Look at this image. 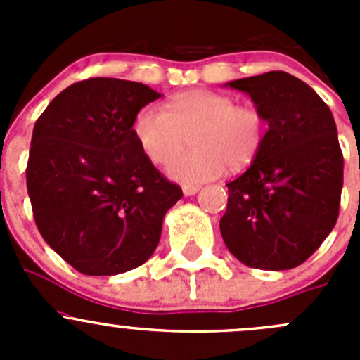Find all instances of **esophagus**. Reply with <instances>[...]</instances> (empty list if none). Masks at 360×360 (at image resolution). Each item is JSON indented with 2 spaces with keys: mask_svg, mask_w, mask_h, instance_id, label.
Here are the masks:
<instances>
[{
  "mask_svg": "<svg viewBox=\"0 0 360 360\" xmlns=\"http://www.w3.org/2000/svg\"><path fill=\"white\" fill-rule=\"evenodd\" d=\"M198 190H200V186H198V184H184L183 186V193L186 195V197H191V195L198 193Z\"/></svg>",
  "mask_w": 360,
  "mask_h": 360,
  "instance_id": "1",
  "label": "esophagus"
}]
</instances>
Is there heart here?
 <instances>
[{"label": "heart", "instance_id": "heart-1", "mask_svg": "<svg viewBox=\"0 0 360 360\" xmlns=\"http://www.w3.org/2000/svg\"><path fill=\"white\" fill-rule=\"evenodd\" d=\"M134 136L153 163L163 165L183 150L191 136L193 150L167 167L172 179L186 184L219 177L226 165L240 170L263 148L266 120L250 104L212 90H190L169 101L167 110L146 106L134 120Z\"/></svg>", "mask_w": 360, "mask_h": 360}]
</instances>
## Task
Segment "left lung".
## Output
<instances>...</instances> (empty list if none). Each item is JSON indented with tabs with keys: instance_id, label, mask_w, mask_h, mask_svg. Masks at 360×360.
I'll use <instances>...</instances> for the list:
<instances>
[{
	"instance_id": "8db88e82",
	"label": "left lung",
	"mask_w": 360,
	"mask_h": 360,
	"mask_svg": "<svg viewBox=\"0 0 360 360\" xmlns=\"http://www.w3.org/2000/svg\"><path fill=\"white\" fill-rule=\"evenodd\" d=\"M268 122L263 148L228 186L219 228L228 250L259 270L300 266L340 214L343 153L328 104L284 71L235 79Z\"/></svg>"
}]
</instances>
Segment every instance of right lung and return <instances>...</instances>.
Returning <instances> with one entry per match:
<instances>
[{
    "instance_id": "obj_1",
    "label": "right lung",
    "mask_w": 360,
    "mask_h": 360,
    "mask_svg": "<svg viewBox=\"0 0 360 360\" xmlns=\"http://www.w3.org/2000/svg\"><path fill=\"white\" fill-rule=\"evenodd\" d=\"M158 97L143 83L99 76L69 85L36 120L25 169L32 216L79 274L141 266L183 197L134 136L136 115Z\"/></svg>"
}]
</instances>
